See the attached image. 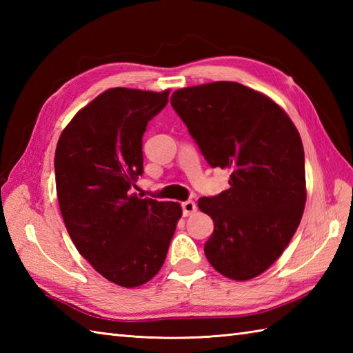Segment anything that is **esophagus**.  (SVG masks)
<instances>
[{
	"label": "esophagus",
	"mask_w": 353,
	"mask_h": 353,
	"mask_svg": "<svg viewBox=\"0 0 353 353\" xmlns=\"http://www.w3.org/2000/svg\"><path fill=\"white\" fill-rule=\"evenodd\" d=\"M196 211H197V206H196V203H194L192 200H186V201H183V203H182V212H183L185 216H188V215L194 214Z\"/></svg>",
	"instance_id": "34e87169"
}]
</instances>
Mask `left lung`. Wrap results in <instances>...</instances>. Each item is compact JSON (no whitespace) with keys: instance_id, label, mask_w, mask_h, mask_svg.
Masks as SVG:
<instances>
[{"instance_id":"left-lung-1","label":"left lung","mask_w":353,"mask_h":353,"mask_svg":"<svg viewBox=\"0 0 353 353\" xmlns=\"http://www.w3.org/2000/svg\"><path fill=\"white\" fill-rule=\"evenodd\" d=\"M171 106L208 163L230 170L229 190L199 199L214 220L206 258L229 279H253L281 256L302 220L301 134L279 104L236 81L182 88Z\"/></svg>"}]
</instances>
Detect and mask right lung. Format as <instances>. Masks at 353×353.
<instances>
[{
	"label": "right lung",
	"mask_w": 353,
	"mask_h": 353,
	"mask_svg": "<svg viewBox=\"0 0 353 353\" xmlns=\"http://www.w3.org/2000/svg\"><path fill=\"white\" fill-rule=\"evenodd\" d=\"M170 91L112 88L65 127L54 156L56 191L79 253L119 287L134 288L163 265L182 208L129 190L144 172L142 134Z\"/></svg>",
	"instance_id": "right-lung-1"
}]
</instances>
